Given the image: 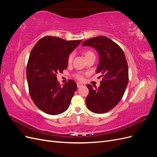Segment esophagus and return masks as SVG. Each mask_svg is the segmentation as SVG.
<instances>
[{
  "mask_svg": "<svg viewBox=\"0 0 157 157\" xmlns=\"http://www.w3.org/2000/svg\"><path fill=\"white\" fill-rule=\"evenodd\" d=\"M83 86V84H82V83L77 82V87H78V88H80V87H81V86Z\"/></svg>",
  "mask_w": 157,
  "mask_h": 157,
  "instance_id": "obj_1",
  "label": "esophagus"
}]
</instances>
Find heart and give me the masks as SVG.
Returning <instances> with one entry per match:
<instances>
[{"label":"heart","mask_w":157,"mask_h":157,"mask_svg":"<svg viewBox=\"0 0 157 157\" xmlns=\"http://www.w3.org/2000/svg\"><path fill=\"white\" fill-rule=\"evenodd\" d=\"M84 57H85V58H86L87 56H90V55H94L93 52H92V51H90V50H87V51H86V52H84ZM73 56H74V54H71L69 56L68 59H67V63H68L69 64H71V63H72L73 59ZM76 77H77V78L78 79H79V80H82V79L83 78L82 75H80V74H77V75H76Z\"/></svg>","instance_id":"1"}]
</instances>
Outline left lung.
Listing matches in <instances>:
<instances>
[{
	"instance_id": "obj_1",
	"label": "left lung",
	"mask_w": 157,
	"mask_h": 157,
	"mask_svg": "<svg viewBox=\"0 0 157 157\" xmlns=\"http://www.w3.org/2000/svg\"><path fill=\"white\" fill-rule=\"evenodd\" d=\"M82 45L92 47L98 52L99 61L96 73L103 79L98 88L88 84L89 94L86 98L88 109L93 113L102 114L109 111L119 103L128 83V68L121 47L104 36L84 41Z\"/></svg>"
}]
</instances>
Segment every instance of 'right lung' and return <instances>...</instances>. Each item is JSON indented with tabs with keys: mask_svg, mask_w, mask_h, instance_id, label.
<instances>
[{
	"mask_svg": "<svg viewBox=\"0 0 157 157\" xmlns=\"http://www.w3.org/2000/svg\"><path fill=\"white\" fill-rule=\"evenodd\" d=\"M81 41L46 36L31 50L26 71L29 94L35 105L48 115H59L67 110L77 90L73 80L61 86L57 74L67 68L69 55Z\"/></svg>",
	"mask_w": 157,
	"mask_h": 157,
	"instance_id": "obj_1",
	"label": "right lung"
}]
</instances>
